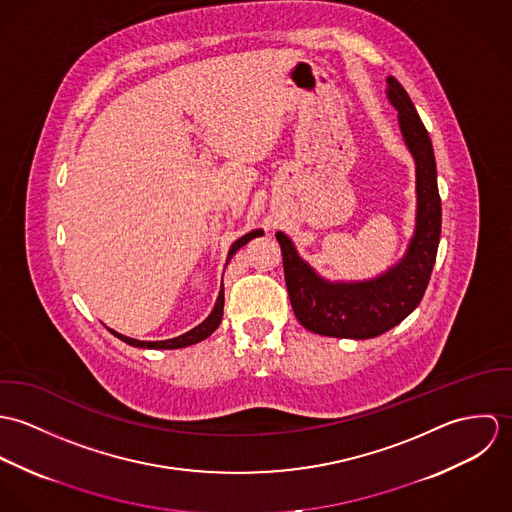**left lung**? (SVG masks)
Wrapping results in <instances>:
<instances>
[{
  "label": "left lung",
  "mask_w": 512,
  "mask_h": 512,
  "mask_svg": "<svg viewBox=\"0 0 512 512\" xmlns=\"http://www.w3.org/2000/svg\"><path fill=\"white\" fill-rule=\"evenodd\" d=\"M388 100L398 110L400 132L416 161V230L404 258L365 282H327L276 232L297 321L311 333L339 339H372L404 321L422 301L438 254L441 199L432 140L408 92L388 76Z\"/></svg>",
  "instance_id": "8db88e82"
}]
</instances>
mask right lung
Masks as SVG:
<instances>
[{
    "mask_svg": "<svg viewBox=\"0 0 512 512\" xmlns=\"http://www.w3.org/2000/svg\"><path fill=\"white\" fill-rule=\"evenodd\" d=\"M260 234H264V232H262V230H252V232L244 234L242 238H238V240L230 246V250H228L226 264H228V260L236 254L238 248H242L246 242H250L252 238H256V236H260ZM222 309H224V288L220 286L219 297H217V303H215L211 315H209L201 325H197L195 329H191V331H187V333H183V335H179V337H175V339H167V341H138V339H130V337H126V335H120V333H116L114 329H108V331H110L112 335H116L118 339H122L124 343L132 345V347H140V349H181V347H189V345H195V343L207 339V337L219 327L220 321H222Z\"/></svg>",
    "mask_w": 512,
    "mask_h": 512,
    "instance_id": "obj_1",
    "label": "right lung"
}]
</instances>
